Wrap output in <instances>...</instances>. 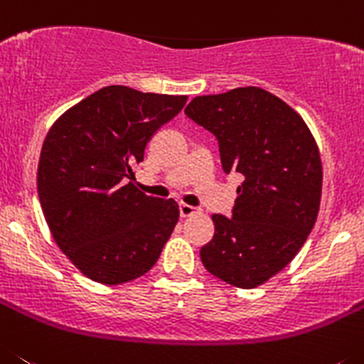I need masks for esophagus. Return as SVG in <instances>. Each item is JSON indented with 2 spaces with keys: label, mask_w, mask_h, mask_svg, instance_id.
I'll use <instances>...</instances> for the list:
<instances>
[{
  "label": "esophagus",
  "mask_w": 364,
  "mask_h": 364,
  "mask_svg": "<svg viewBox=\"0 0 364 364\" xmlns=\"http://www.w3.org/2000/svg\"><path fill=\"white\" fill-rule=\"evenodd\" d=\"M196 210H198V208L186 205V203H181V205H179V214H181V218H190V215L196 214Z\"/></svg>",
  "instance_id": "1"
}]
</instances>
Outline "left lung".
<instances>
[{
	"mask_svg": "<svg viewBox=\"0 0 364 364\" xmlns=\"http://www.w3.org/2000/svg\"><path fill=\"white\" fill-rule=\"evenodd\" d=\"M185 112L218 137L223 170L243 176L232 218L212 215L203 264L228 284L259 287L296 257L317 219L316 137L290 105L261 87L198 96Z\"/></svg>",
	"mask_w": 364,
	"mask_h": 364,
	"instance_id": "8db88e82",
	"label": "left lung"
}]
</instances>
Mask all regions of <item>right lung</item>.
Returning <instances> with one entry per match:
<instances>
[{"label": "right lung", "mask_w": 364, "mask_h": 364, "mask_svg": "<svg viewBox=\"0 0 364 364\" xmlns=\"http://www.w3.org/2000/svg\"><path fill=\"white\" fill-rule=\"evenodd\" d=\"M186 100L110 85L48 130L38 163L39 203L58 247L88 279L129 283L159 259L179 219L178 203L145 196L127 179Z\"/></svg>", "instance_id": "obj_1"}]
</instances>
